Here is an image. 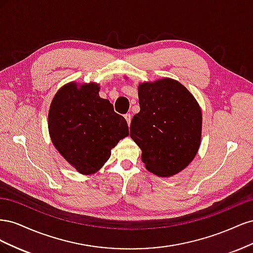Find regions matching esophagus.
<instances>
[{
    "instance_id": "esophagus-1",
    "label": "esophagus",
    "mask_w": 253,
    "mask_h": 253,
    "mask_svg": "<svg viewBox=\"0 0 253 253\" xmlns=\"http://www.w3.org/2000/svg\"><path fill=\"white\" fill-rule=\"evenodd\" d=\"M125 118H126V122H127V125H128V126L131 125V119H132L131 114H126V115H125Z\"/></svg>"
}]
</instances>
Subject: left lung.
Here are the masks:
<instances>
[{
    "label": "left lung",
    "instance_id": "1",
    "mask_svg": "<svg viewBox=\"0 0 253 253\" xmlns=\"http://www.w3.org/2000/svg\"><path fill=\"white\" fill-rule=\"evenodd\" d=\"M140 112L129 136L141 149L147 170L160 177L177 174L194 159L202 138V111L178 81L164 78L139 84Z\"/></svg>",
    "mask_w": 253,
    "mask_h": 253
}]
</instances>
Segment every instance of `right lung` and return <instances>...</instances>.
Here are the masks:
<instances>
[{
    "label": "right lung",
    "instance_id": "add662e5",
    "mask_svg": "<svg viewBox=\"0 0 253 253\" xmlns=\"http://www.w3.org/2000/svg\"><path fill=\"white\" fill-rule=\"evenodd\" d=\"M97 83L71 82L53 97L48 113V131L58 152L76 170L89 175L100 170L111 150L128 135L121 115L108 99L99 96Z\"/></svg>",
    "mask_w": 253,
    "mask_h": 253
}]
</instances>
